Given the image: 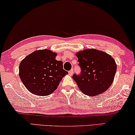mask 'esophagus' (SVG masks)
<instances>
[{
    "label": "esophagus",
    "mask_w": 135,
    "mask_h": 135,
    "mask_svg": "<svg viewBox=\"0 0 135 135\" xmlns=\"http://www.w3.org/2000/svg\"><path fill=\"white\" fill-rule=\"evenodd\" d=\"M73 74H74V70L71 69L70 70H69V75H70V76H72V75H73Z\"/></svg>",
    "instance_id": "obj_1"
}]
</instances>
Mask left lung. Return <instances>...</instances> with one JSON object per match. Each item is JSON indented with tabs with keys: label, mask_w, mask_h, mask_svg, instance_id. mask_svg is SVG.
I'll list each match as a JSON object with an SVG mask.
<instances>
[{
	"label": "left lung",
	"mask_w": 135,
	"mask_h": 135,
	"mask_svg": "<svg viewBox=\"0 0 135 135\" xmlns=\"http://www.w3.org/2000/svg\"><path fill=\"white\" fill-rule=\"evenodd\" d=\"M81 72L73 79L80 90L89 96H95L107 91L112 84L117 65L112 56L102 51L89 49L76 54Z\"/></svg>",
	"instance_id": "8db88e82"
}]
</instances>
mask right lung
Instances as JSON below:
<instances>
[{"label": "right lung", "mask_w": 135, "mask_h": 135, "mask_svg": "<svg viewBox=\"0 0 135 135\" xmlns=\"http://www.w3.org/2000/svg\"><path fill=\"white\" fill-rule=\"evenodd\" d=\"M57 53L50 50H36L21 61L19 75L25 86L37 95L46 96L56 90L68 72L63 62L56 60Z\"/></svg>", "instance_id": "obj_1"}]
</instances>
